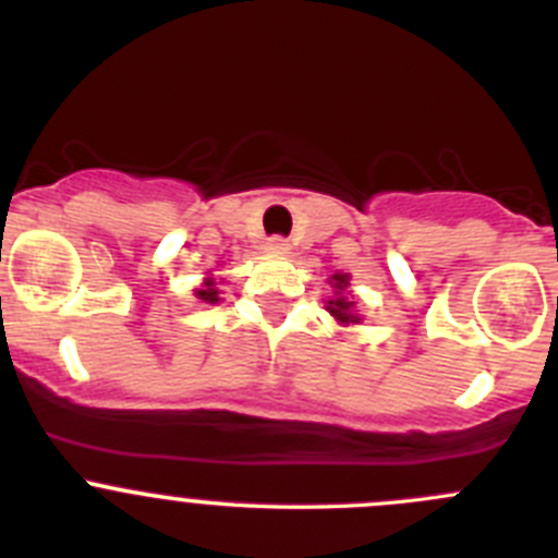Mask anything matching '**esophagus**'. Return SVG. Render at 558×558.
<instances>
[{
    "mask_svg": "<svg viewBox=\"0 0 558 558\" xmlns=\"http://www.w3.org/2000/svg\"><path fill=\"white\" fill-rule=\"evenodd\" d=\"M265 248L270 251V254H288L290 251V243L288 240H284V236H268V243H265Z\"/></svg>",
    "mask_w": 558,
    "mask_h": 558,
    "instance_id": "1",
    "label": "esophagus"
}]
</instances>
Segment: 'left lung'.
Wrapping results in <instances>:
<instances>
[{
  "label": "left lung",
  "mask_w": 558,
  "mask_h": 558,
  "mask_svg": "<svg viewBox=\"0 0 558 558\" xmlns=\"http://www.w3.org/2000/svg\"><path fill=\"white\" fill-rule=\"evenodd\" d=\"M332 288H335V295L327 302L329 313H332L340 324H357L360 318L354 315V302L347 295L349 276L347 274H335L332 276Z\"/></svg>",
  "instance_id": "1"
}]
</instances>
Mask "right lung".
I'll list each match as a JSON object with an SVG mask.
<instances>
[{
  "label": "right lung",
  "mask_w": 558,
  "mask_h": 558,
  "mask_svg": "<svg viewBox=\"0 0 558 558\" xmlns=\"http://www.w3.org/2000/svg\"><path fill=\"white\" fill-rule=\"evenodd\" d=\"M195 295H198L201 302H206V304L218 302V290H215V282H211V279H206L204 288L195 290Z\"/></svg>",
  "instance_id": "add662e5"
}]
</instances>
